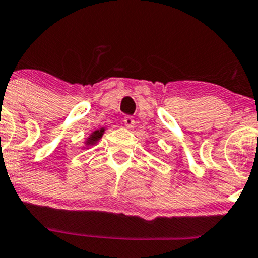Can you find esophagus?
<instances>
[{
    "label": "esophagus",
    "instance_id": "esophagus-1",
    "mask_svg": "<svg viewBox=\"0 0 258 258\" xmlns=\"http://www.w3.org/2000/svg\"><path fill=\"white\" fill-rule=\"evenodd\" d=\"M123 123H124V126L127 127V128H134V126H135L134 117L126 116V117H124V119H123Z\"/></svg>",
    "mask_w": 258,
    "mask_h": 258
}]
</instances>
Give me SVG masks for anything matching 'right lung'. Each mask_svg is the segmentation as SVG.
<instances>
[{
    "label": "right lung",
    "instance_id": "right-lung-1",
    "mask_svg": "<svg viewBox=\"0 0 258 258\" xmlns=\"http://www.w3.org/2000/svg\"><path fill=\"white\" fill-rule=\"evenodd\" d=\"M103 132H104V128H101V130H97V131H94L93 134L91 135V137L88 139V141H87V145H94V144H96V142L98 141V140L102 137Z\"/></svg>",
    "mask_w": 258,
    "mask_h": 258
}]
</instances>
